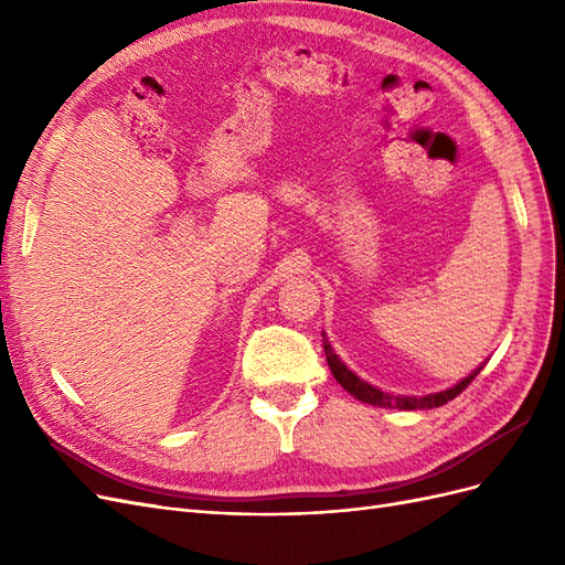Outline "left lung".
Wrapping results in <instances>:
<instances>
[{"label":"left lung","mask_w":565,"mask_h":565,"mask_svg":"<svg viewBox=\"0 0 565 565\" xmlns=\"http://www.w3.org/2000/svg\"><path fill=\"white\" fill-rule=\"evenodd\" d=\"M322 349H324V355H328V365L334 374V380L344 386L351 396H355L361 403H367V405H377V407H391V409H431V407H440L446 405L448 401L457 398L461 391H465L478 372L483 370V365H478L471 374H467L465 380H459L455 386L446 388V391H436V393H426V396H396V393H386L377 386L367 384L365 380L358 377L355 372H351L344 363H341V358L332 351L330 341L324 339V332H322Z\"/></svg>","instance_id":"8db88e82"}]
</instances>
